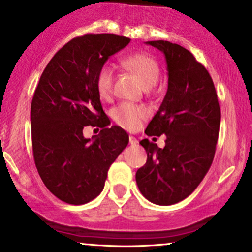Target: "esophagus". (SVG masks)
<instances>
[{"label":"esophagus","instance_id":"esophagus-1","mask_svg":"<svg viewBox=\"0 0 252 252\" xmlns=\"http://www.w3.org/2000/svg\"><path fill=\"white\" fill-rule=\"evenodd\" d=\"M129 143H130V146H137L139 141L135 139L134 136H130V137H129Z\"/></svg>","mask_w":252,"mask_h":252}]
</instances>
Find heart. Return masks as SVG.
I'll return each instance as SVG.
<instances>
[{
	"mask_svg": "<svg viewBox=\"0 0 252 252\" xmlns=\"http://www.w3.org/2000/svg\"><path fill=\"white\" fill-rule=\"evenodd\" d=\"M124 68L139 76L146 87H151L159 77V64L152 56L146 54L128 55L122 60ZM113 68L106 63L98 70L95 76V90L101 99H109L112 94ZM146 116V110L136 105L124 103L112 110V117L122 128L134 130L140 126L142 118Z\"/></svg>",
	"mask_w": 252,
	"mask_h": 252,
	"instance_id": "obj_1",
	"label": "heart"
}]
</instances>
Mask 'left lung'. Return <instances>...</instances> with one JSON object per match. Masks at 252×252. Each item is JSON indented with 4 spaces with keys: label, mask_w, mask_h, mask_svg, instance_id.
Here are the masks:
<instances>
[{
    "label": "left lung",
    "mask_w": 252,
    "mask_h": 252,
    "mask_svg": "<svg viewBox=\"0 0 252 252\" xmlns=\"http://www.w3.org/2000/svg\"><path fill=\"white\" fill-rule=\"evenodd\" d=\"M164 54L167 92L149 122L146 134H165V147L147 139L145 166L136 172L141 193L159 206H170L191 195L211 167L219 136L221 112L207 69L189 50L166 40L146 41Z\"/></svg>",
    "instance_id": "obj_1"
}]
</instances>
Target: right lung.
Instances as JSON below:
<instances>
[{"mask_svg": "<svg viewBox=\"0 0 252 252\" xmlns=\"http://www.w3.org/2000/svg\"><path fill=\"white\" fill-rule=\"evenodd\" d=\"M130 43L116 34H86L68 41L41 74L31 104L32 148L41 181L57 198L85 204L104 189L111 164L129 136L110 124L95 90L107 60ZM102 129L86 139L85 126Z\"/></svg>", "mask_w": 252, "mask_h": 252, "instance_id": "obj_1", "label": "right lung"}]
</instances>
